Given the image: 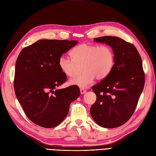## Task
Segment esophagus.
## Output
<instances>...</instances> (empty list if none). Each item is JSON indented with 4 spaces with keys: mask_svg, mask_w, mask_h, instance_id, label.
Returning a JSON list of instances; mask_svg holds the SVG:
<instances>
[{
    "mask_svg": "<svg viewBox=\"0 0 156 156\" xmlns=\"http://www.w3.org/2000/svg\"><path fill=\"white\" fill-rule=\"evenodd\" d=\"M87 92V90L85 89H84L83 88L80 89V93L81 94H85Z\"/></svg>",
    "mask_w": 156,
    "mask_h": 156,
    "instance_id": "esophagus-1",
    "label": "esophagus"
}]
</instances>
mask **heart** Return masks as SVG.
Instances as JSON below:
<instances>
[{
	"mask_svg": "<svg viewBox=\"0 0 156 156\" xmlns=\"http://www.w3.org/2000/svg\"><path fill=\"white\" fill-rule=\"evenodd\" d=\"M71 59L61 56L58 60L60 70L69 78H73L81 67L83 73L71 81L81 87L90 85L97 78L102 80L111 73L115 63L113 49L108 45L81 44L70 51Z\"/></svg>",
	"mask_w": 156,
	"mask_h": 156,
	"instance_id": "1",
	"label": "heart"
}]
</instances>
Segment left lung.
<instances>
[{"label":"left lung","mask_w":156,"mask_h":156,"mask_svg":"<svg viewBox=\"0 0 156 156\" xmlns=\"http://www.w3.org/2000/svg\"><path fill=\"white\" fill-rule=\"evenodd\" d=\"M110 45L115 54V63L107 78L92 87L96 102L90 113L100 126H122L134 113L145 83L142 58L134 45L115 36L94 39Z\"/></svg>","instance_id":"1"}]
</instances>
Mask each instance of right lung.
<instances>
[{
  "label": "right lung",
  "mask_w": 156,
  "mask_h": 156,
  "mask_svg": "<svg viewBox=\"0 0 156 156\" xmlns=\"http://www.w3.org/2000/svg\"><path fill=\"white\" fill-rule=\"evenodd\" d=\"M77 41L40 40L22 49L16 62L14 88L28 119L44 128L59 125L67 115L71 102L80 95L77 85L57 89L67 80L59 58Z\"/></svg>",
  "instance_id": "1"
}]
</instances>
